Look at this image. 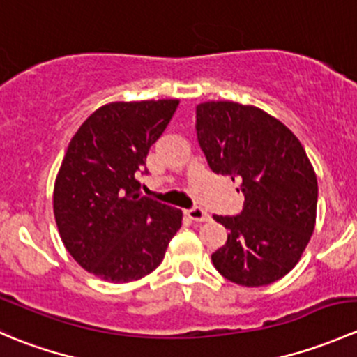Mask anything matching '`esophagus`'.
<instances>
[{"mask_svg": "<svg viewBox=\"0 0 357 357\" xmlns=\"http://www.w3.org/2000/svg\"><path fill=\"white\" fill-rule=\"evenodd\" d=\"M186 215H188L192 221H197V222H204V221H208V219H211V215H208L207 212L200 207L188 208V211H186Z\"/></svg>", "mask_w": 357, "mask_h": 357, "instance_id": "1", "label": "esophagus"}]
</instances>
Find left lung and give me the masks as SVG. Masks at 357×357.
Listing matches in <instances>:
<instances>
[{"instance_id": "left-lung-1", "label": "left lung", "mask_w": 357, "mask_h": 357, "mask_svg": "<svg viewBox=\"0 0 357 357\" xmlns=\"http://www.w3.org/2000/svg\"><path fill=\"white\" fill-rule=\"evenodd\" d=\"M195 128L208 167L245 197L240 214L214 215L228 229L215 269L242 287L283 278L314 231L318 181L304 146L278 119L235 102L200 103Z\"/></svg>"}]
</instances>
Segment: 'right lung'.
<instances>
[{"label": "right lung", "mask_w": 357, "mask_h": 357, "mask_svg": "<svg viewBox=\"0 0 357 357\" xmlns=\"http://www.w3.org/2000/svg\"><path fill=\"white\" fill-rule=\"evenodd\" d=\"M178 100L109 103L68 143L53 212L68 254L91 275L128 283L150 275L181 228L183 212L139 195L146 155Z\"/></svg>", "instance_id": "right-lung-1"}]
</instances>
